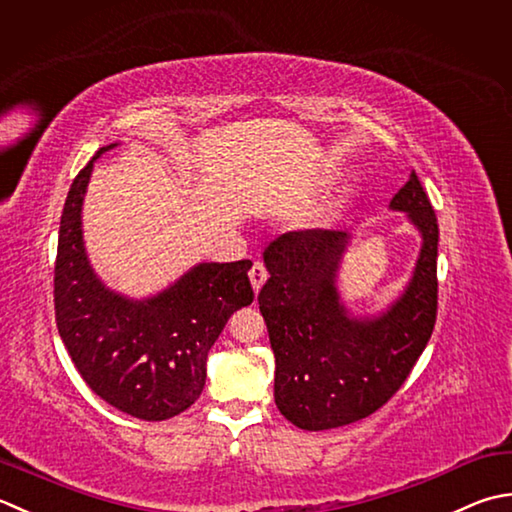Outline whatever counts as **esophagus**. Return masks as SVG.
Segmentation results:
<instances>
[{
    "instance_id": "obj_1",
    "label": "esophagus",
    "mask_w": 512,
    "mask_h": 512,
    "mask_svg": "<svg viewBox=\"0 0 512 512\" xmlns=\"http://www.w3.org/2000/svg\"><path fill=\"white\" fill-rule=\"evenodd\" d=\"M250 284H253V288H255V293H259V288L264 286V282H266V277H268V270H266V266L262 264V262H255L253 264V268H250Z\"/></svg>"
}]
</instances>
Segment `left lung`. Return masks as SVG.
I'll use <instances>...</instances> for the list:
<instances>
[{"label": "left lung", "mask_w": 512, "mask_h": 512, "mask_svg": "<svg viewBox=\"0 0 512 512\" xmlns=\"http://www.w3.org/2000/svg\"><path fill=\"white\" fill-rule=\"evenodd\" d=\"M424 237L413 282L377 319H350L335 290L346 248L339 230H293L266 248L259 310L275 353V404L304 430L359 422L388 404L424 353L437 319L433 204L413 173L390 202Z\"/></svg>", "instance_id": "obj_1"}]
</instances>
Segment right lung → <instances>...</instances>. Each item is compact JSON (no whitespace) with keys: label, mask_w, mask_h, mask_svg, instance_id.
<instances>
[{"label":"right lung","mask_w":512,"mask_h":512,"mask_svg":"<svg viewBox=\"0 0 512 512\" xmlns=\"http://www.w3.org/2000/svg\"><path fill=\"white\" fill-rule=\"evenodd\" d=\"M97 150L95 159L104 150ZM88 162L68 190L55 259V322L84 382L122 413L162 422L195 404L206 384V357L230 315L253 304L250 259L199 264L146 302L110 293L88 266L82 202Z\"/></svg>","instance_id":"right-lung-1"}]
</instances>
